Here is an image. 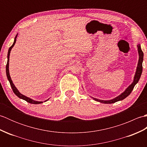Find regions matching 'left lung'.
<instances>
[{
	"mask_svg": "<svg viewBox=\"0 0 147 147\" xmlns=\"http://www.w3.org/2000/svg\"><path fill=\"white\" fill-rule=\"evenodd\" d=\"M138 53H139V61H138V67H137V69H136V72L135 74V78H134V81L133 83L128 88H127L125 92H123L122 93L121 95H120L119 96H118L117 97L115 98L112 100H98L96 99L95 98H93L95 100L97 101V102H100L101 103H104V104H113V103H115L116 102H118L119 100H122L124 99L125 98H126L127 96L130 95V93H131L132 90H133L134 87H135L136 84L138 82V81L140 78V76L142 75V70H143V66H142V63H143V52L142 51L141 49V47H140V45L138 44Z\"/></svg>",
	"mask_w": 147,
	"mask_h": 147,
	"instance_id": "obj_1",
	"label": "left lung"
}]
</instances>
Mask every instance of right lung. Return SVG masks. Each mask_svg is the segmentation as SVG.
Instances as JSON below:
<instances>
[{
    "label": "right lung",
    "mask_w": 147,
    "mask_h": 147,
    "mask_svg": "<svg viewBox=\"0 0 147 147\" xmlns=\"http://www.w3.org/2000/svg\"><path fill=\"white\" fill-rule=\"evenodd\" d=\"M17 36L18 35H16V36L14 38V42L13 43V44L12 45L11 47H10V48L9 49V51H8V54H7V64H6V74H7V79L9 80V83H10V85H11V88L12 89V91H13V92L15 93L16 95H17L19 98H20L21 99L23 100H24L26 101L28 103H30V104H41V103H43L42 102H37V101H35V100H33L32 99H31L28 97H27V96H24L23 95H22L21 93H20V92H19V91L18 90V89L16 88L14 85L13 84V83H12V81L11 78V76L10 75H9V55H10V52H11V51L12 48L13 47L14 45H15V43L16 42V38H17Z\"/></svg>",
    "instance_id": "add662e5"
}]
</instances>
